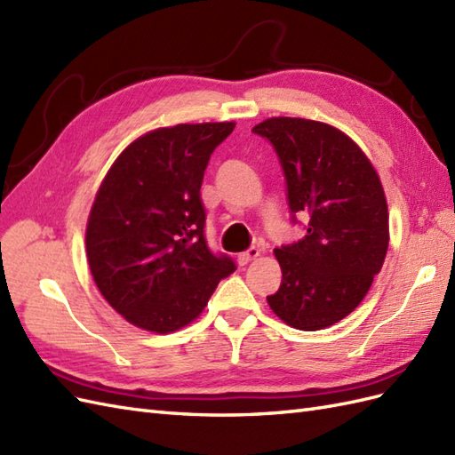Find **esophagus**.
Listing matches in <instances>:
<instances>
[{"label":"esophagus","instance_id":"obj_1","mask_svg":"<svg viewBox=\"0 0 455 455\" xmlns=\"http://www.w3.org/2000/svg\"><path fill=\"white\" fill-rule=\"evenodd\" d=\"M259 255V250L258 248H250V250H246V251H242V253H238V265H248L250 261H253L255 258H258Z\"/></svg>","mask_w":455,"mask_h":455}]
</instances>
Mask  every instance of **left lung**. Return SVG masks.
Segmentation results:
<instances>
[{"instance_id": "left-lung-1", "label": "left lung", "mask_w": 455, "mask_h": 455, "mask_svg": "<svg viewBox=\"0 0 455 455\" xmlns=\"http://www.w3.org/2000/svg\"><path fill=\"white\" fill-rule=\"evenodd\" d=\"M281 163L292 223L306 236L275 250L283 283L271 309L299 331H321L365 298L388 250V207L367 156L331 124L273 116L251 128Z\"/></svg>"}]
</instances>
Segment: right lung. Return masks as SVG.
Masks as SVG:
<instances>
[{"label": "right lung", "mask_w": 455, "mask_h": 455, "mask_svg": "<svg viewBox=\"0 0 455 455\" xmlns=\"http://www.w3.org/2000/svg\"><path fill=\"white\" fill-rule=\"evenodd\" d=\"M235 123L157 128L128 146L103 179L86 227V253L101 296L140 329L192 323L217 284L236 271L205 240L200 197L215 148Z\"/></svg>", "instance_id": "obj_1"}]
</instances>
